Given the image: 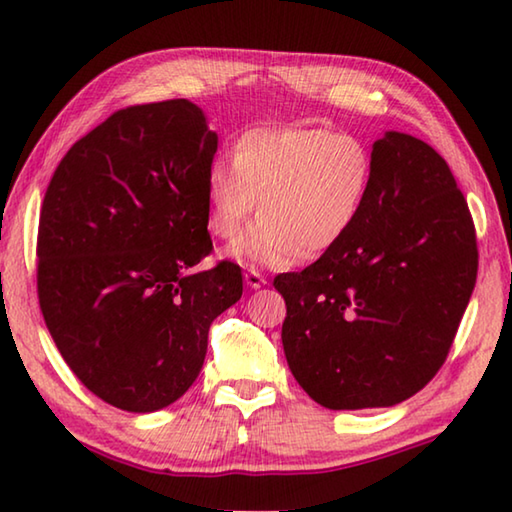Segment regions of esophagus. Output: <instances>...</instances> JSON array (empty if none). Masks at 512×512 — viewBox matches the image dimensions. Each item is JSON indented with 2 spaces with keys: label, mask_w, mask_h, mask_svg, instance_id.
<instances>
[{
  "label": "esophagus",
  "mask_w": 512,
  "mask_h": 512,
  "mask_svg": "<svg viewBox=\"0 0 512 512\" xmlns=\"http://www.w3.org/2000/svg\"><path fill=\"white\" fill-rule=\"evenodd\" d=\"M244 280L250 288H262L266 284V277L262 273H257V271H246Z\"/></svg>",
  "instance_id": "34e87169"
}]
</instances>
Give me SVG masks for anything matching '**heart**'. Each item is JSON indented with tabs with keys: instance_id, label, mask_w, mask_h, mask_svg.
I'll return each mask as SVG.
<instances>
[{
	"instance_id": "obj_1",
	"label": "heart",
	"mask_w": 512,
	"mask_h": 512,
	"mask_svg": "<svg viewBox=\"0 0 512 512\" xmlns=\"http://www.w3.org/2000/svg\"><path fill=\"white\" fill-rule=\"evenodd\" d=\"M374 181V156L358 136L322 127L250 129L232 161L206 172L208 228L239 235L259 199V217L228 250L239 264L282 268L327 253L356 224Z\"/></svg>"
}]
</instances>
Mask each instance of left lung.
I'll return each mask as SVG.
<instances>
[{
	"label": "left lung",
	"mask_w": 512,
	"mask_h": 512,
	"mask_svg": "<svg viewBox=\"0 0 512 512\" xmlns=\"http://www.w3.org/2000/svg\"><path fill=\"white\" fill-rule=\"evenodd\" d=\"M353 228L302 273L277 275L288 369L329 410L392 407L448 358L477 282L468 203L441 154L403 132L371 147Z\"/></svg>",
	"instance_id": "1"
}]
</instances>
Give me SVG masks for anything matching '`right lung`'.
I'll use <instances>...</instances> for the list:
<instances>
[{"instance_id": "1", "label": "right lung", "mask_w": 512, "mask_h": 512, "mask_svg": "<svg viewBox=\"0 0 512 512\" xmlns=\"http://www.w3.org/2000/svg\"><path fill=\"white\" fill-rule=\"evenodd\" d=\"M219 138L185 98L116 111L80 138L46 188L37 295L55 347L89 392L125 412L188 392L212 320L241 271L212 250L206 172Z\"/></svg>"}]
</instances>
